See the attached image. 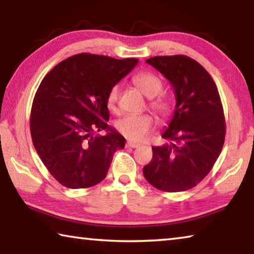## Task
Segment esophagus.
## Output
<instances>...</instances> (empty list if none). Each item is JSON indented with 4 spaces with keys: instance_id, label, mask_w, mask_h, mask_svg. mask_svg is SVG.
<instances>
[{
    "instance_id": "esophagus-1",
    "label": "esophagus",
    "mask_w": 254,
    "mask_h": 254,
    "mask_svg": "<svg viewBox=\"0 0 254 254\" xmlns=\"http://www.w3.org/2000/svg\"><path fill=\"white\" fill-rule=\"evenodd\" d=\"M139 143H134V142H127V148H137V147H139Z\"/></svg>"
}]
</instances>
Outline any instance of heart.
I'll return each mask as SVG.
<instances>
[{
  "mask_svg": "<svg viewBox=\"0 0 254 254\" xmlns=\"http://www.w3.org/2000/svg\"><path fill=\"white\" fill-rule=\"evenodd\" d=\"M133 84L145 97L153 98L162 89V81L157 75L150 71H141L133 77ZM120 88L118 85L111 87L107 94V104L114 107L117 104ZM150 107L160 118H166L170 113L169 102L163 97H157L150 102ZM153 119L149 114H131L120 119L117 122L118 131L131 141H142L153 128Z\"/></svg>",
  "mask_w": 254,
  "mask_h": 254,
  "instance_id": "obj_1",
  "label": "heart"
}]
</instances>
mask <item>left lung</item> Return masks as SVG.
Instances as JSON below:
<instances>
[{
    "label": "left lung",
    "mask_w": 254,
    "mask_h": 254,
    "mask_svg": "<svg viewBox=\"0 0 254 254\" xmlns=\"http://www.w3.org/2000/svg\"><path fill=\"white\" fill-rule=\"evenodd\" d=\"M169 80L176 106L167 142L152 147V160L143 167L148 183L163 191L188 190L213 168L225 140V119L214 80L187 56H157L145 60Z\"/></svg>",
    "instance_id": "obj_1"
}]
</instances>
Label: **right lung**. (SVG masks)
<instances>
[{
	"instance_id": "add662e5",
	"label": "right lung",
	"mask_w": 254,
	"mask_h": 254,
	"mask_svg": "<svg viewBox=\"0 0 254 254\" xmlns=\"http://www.w3.org/2000/svg\"><path fill=\"white\" fill-rule=\"evenodd\" d=\"M139 62L79 54L55 66L42 79L30 115L34 149L63 186H95L106 177L126 139L110 127L107 94ZM102 129L105 136L95 135Z\"/></svg>"
}]
</instances>
